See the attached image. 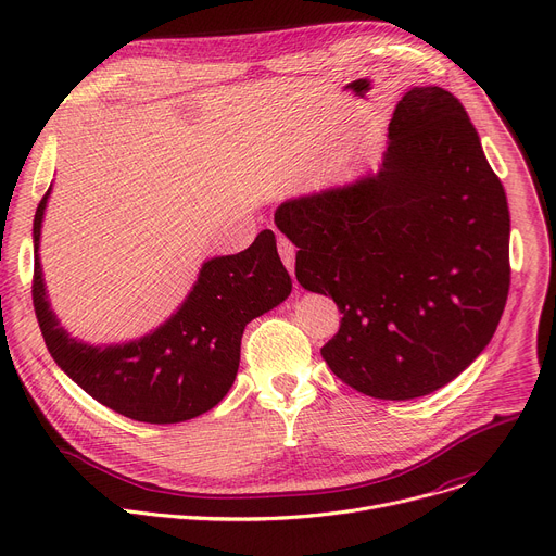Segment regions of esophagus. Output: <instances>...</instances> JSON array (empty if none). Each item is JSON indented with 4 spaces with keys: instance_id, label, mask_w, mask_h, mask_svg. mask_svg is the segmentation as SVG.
<instances>
[{
    "instance_id": "esophagus-1",
    "label": "esophagus",
    "mask_w": 556,
    "mask_h": 556,
    "mask_svg": "<svg viewBox=\"0 0 556 556\" xmlns=\"http://www.w3.org/2000/svg\"><path fill=\"white\" fill-rule=\"evenodd\" d=\"M279 255H281V262L283 266L288 268V273L294 277V247L288 242V240H279Z\"/></svg>"
}]
</instances>
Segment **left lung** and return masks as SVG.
I'll list each match as a JSON object with an SVG mask.
<instances>
[{"mask_svg": "<svg viewBox=\"0 0 556 556\" xmlns=\"http://www.w3.org/2000/svg\"><path fill=\"white\" fill-rule=\"evenodd\" d=\"M376 172L275 211L296 281L330 294L341 328L321 348L352 389L412 401L491 343L510 286V215L478 129L438 86L395 105Z\"/></svg>", "mask_w": 556, "mask_h": 556, "instance_id": "left-lung-1", "label": "left lung"}]
</instances>
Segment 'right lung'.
I'll return each instance as SVG.
<instances>
[{
	"mask_svg": "<svg viewBox=\"0 0 556 556\" xmlns=\"http://www.w3.org/2000/svg\"><path fill=\"white\" fill-rule=\"evenodd\" d=\"M52 185L33 222V303L54 363L94 401L151 425H172L213 409L235 382L244 328L292 290L273 230L237 255L211 257L176 312L151 332L94 345L72 337L50 305L41 268V228Z\"/></svg>",
	"mask_w": 556,
	"mask_h": 556,
	"instance_id": "add662e5",
	"label": "right lung"
}]
</instances>
